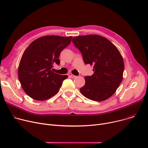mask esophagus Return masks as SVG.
Segmentation results:
<instances>
[{
	"mask_svg": "<svg viewBox=\"0 0 148 148\" xmlns=\"http://www.w3.org/2000/svg\"><path fill=\"white\" fill-rule=\"evenodd\" d=\"M68 76H69V77H71V78H75V77H76L75 75H73L72 73H69V74H68Z\"/></svg>",
	"mask_w": 148,
	"mask_h": 148,
	"instance_id": "obj_1",
	"label": "esophagus"
}]
</instances>
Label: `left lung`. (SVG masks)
Returning a JSON list of instances; mask_svg holds the SVG:
<instances>
[{
    "instance_id": "obj_1",
    "label": "left lung",
    "mask_w": 148,
    "mask_h": 148,
    "mask_svg": "<svg viewBox=\"0 0 148 148\" xmlns=\"http://www.w3.org/2000/svg\"><path fill=\"white\" fill-rule=\"evenodd\" d=\"M75 47L82 54L85 64L94 66L91 76L84 77L82 94L95 101L111 97L123 79L124 63L117 47L105 37L88 35L74 37Z\"/></svg>"
}]
</instances>
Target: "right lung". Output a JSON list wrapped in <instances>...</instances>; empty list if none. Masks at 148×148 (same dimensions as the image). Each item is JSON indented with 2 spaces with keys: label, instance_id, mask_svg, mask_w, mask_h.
<instances>
[{
  "label": "right lung",
  "instance_id": "add662e5",
  "mask_svg": "<svg viewBox=\"0 0 148 148\" xmlns=\"http://www.w3.org/2000/svg\"><path fill=\"white\" fill-rule=\"evenodd\" d=\"M72 36L56 35L39 38L23 53L18 68L21 86L30 98L38 101L48 99L59 92L66 75H59L51 69L59 65L61 51L70 44Z\"/></svg>",
  "mask_w": 148,
  "mask_h": 148
}]
</instances>
